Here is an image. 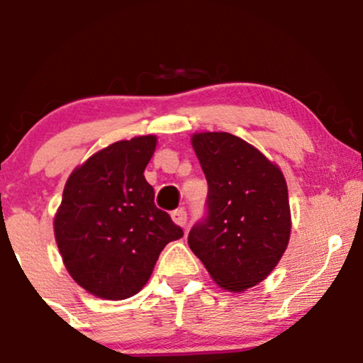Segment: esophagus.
I'll return each instance as SVG.
<instances>
[{"label":"esophagus","instance_id":"1","mask_svg":"<svg viewBox=\"0 0 363 363\" xmlns=\"http://www.w3.org/2000/svg\"><path fill=\"white\" fill-rule=\"evenodd\" d=\"M172 220L179 225V227H186L187 213H186L184 208H177V210H174L172 211Z\"/></svg>","mask_w":363,"mask_h":363}]
</instances>
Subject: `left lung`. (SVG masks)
<instances>
[{
	"label": "left lung",
	"mask_w": 363,
	"mask_h": 363,
	"mask_svg": "<svg viewBox=\"0 0 363 363\" xmlns=\"http://www.w3.org/2000/svg\"><path fill=\"white\" fill-rule=\"evenodd\" d=\"M208 182L206 216L187 244L215 283L244 291L264 280L290 239L289 189L281 170L230 133L191 138Z\"/></svg>",
	"instance_id": "8db88e82"
}]
</instances>
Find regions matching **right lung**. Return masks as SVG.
<instances>
[{"mask_svg": "<svg viewBox=\"0 0 363 363\" xmlns=\"http://www.w3.org/2000/svg\"><path fill=\"white\" fill-rule=\"evenodd\" d=\"M155 147L152 135L116 141L66 181L54 235L68 273L95 297L138 294L162 249L184 235L143 176Z\"/></svg>", "mask_w": 363, "mask_h": 363, "instance_id": "obj_1", "label": "right lung"}]
</instances>
